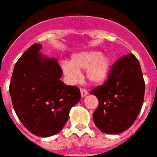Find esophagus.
<instances>
[{"mask_svg": "<svg viewBox=\"0 0 157 157\" xmlns=\"http://www.w3.org/2000/svg\"><path fill=\"white\" fill-rule=\"evenodd\" d=\"M80 93H81V97L82 98H85L86 96H87L88 94V91L86 90L85 89H81V90H80Z\"/></svg>", "mask_w": 157, "mask_h": 157, "instance_id": "obj_1", "label": "esophagus"}]
</instances>
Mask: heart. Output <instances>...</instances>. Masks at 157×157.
Here are the masks:
<instances>
[{"instance_id": "heart-1", "label": "heart", "mask_w": 157, "mask_h": 157, "mask_svg": "<svg viewBox=\"0 0 157 157\" xmlns=\"http://www.w3.org/2000/svg\"><path fill=\"white\" fill-rule=\"evenodd\" d=\"M113 59L109 54L98 50H86L73 53L70 62L60 63V67L70 84H75L81 78L80 71L86 70V77L94 86L103 84L110 75Z\"/></svg>"}]
</instances>
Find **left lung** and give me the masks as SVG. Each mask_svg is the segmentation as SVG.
I'll return each instance as SVG.
<instances>
[{"label": "left lung", "instance_id": "8db88e82", "mask_svg": "<svg viewBox=\"0 0 157 157\" xmlns=\"http://www.w3.org/2000/svg\"><path fill=\"white\" fill-rule=\"evenodd\" d=\"M145 88L138 59L133 54L118 59L108 81L90 92L99 101L93 114L96 127L110 134L130 128L143 105Z\"/></svg>", "mask_w": 157, "mask_h": 157}]
</instances>
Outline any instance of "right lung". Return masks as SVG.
<instances>
[{
	"label": "right lung",
	"instance_id": "obj_1",
	"mask_svg": "<svg viewBox=\"0 0 157 157\" xmlns=\"http://www.w3.org/2000/svg\"><path fill=\"white\" fill-rule=\"evenodd\" d=\"M41 48L36 43L18 59L9 93L23 125L34 135L46 138L63 129L81 94L78 88L60 81L63 71L57 59L44 56Z\"/></svg>",
	"mask_w": 157,
	"mask_h": 157
}]
</instances>
